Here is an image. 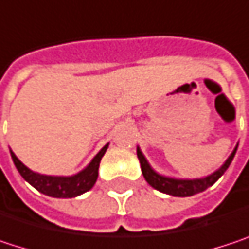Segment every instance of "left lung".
I'll list each match as a JSON object with an SVG mask.
<instances>
[{
  "label": "left lung",
  "instance_id": "left-lung-1",
  "mask_svg": "<svg viewBox=\"0 0 249 249\" xmlns=\"http://www.w3.org/2000/svg\"><path fill=\"white\" fill-rule=\"evenodd\" d=\"M238 145L233 148V151L231 153V156L225 160V163L215 170L212 174H208L205 177H199V178H177V177H170V176H164V174L157 173L151 164L148 163V160L145 159V156L142 154L141 148L137 147V157L140 160L141 164V172L144 178L147 180V183L154 187L156 190L176 196V197H187V196H193L196 193H200L203 190H206L208 187H211L215 181H218V178L226 172V169L229 167V164L232 163L235 153H236Z\"/></svg>",
  "mask_w": 249,
  "mask_h": 249
}]
</instances>
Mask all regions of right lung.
<instances>
[{
	"instance_id": "obj_1",
	"label": "right lung",
	"mask_w": 249,
	"mask_h": 249,
	"mask_svg": "<svg viewBox=\"0 0 249 249\" xmlns=\"http://www.w3.org/2000/svg\"><path fill=\"white\" fill-rule=\"evenodd\" d=\"M108 145H109V142L105 144L99 150V153L90 160V163L85 169H82L80 172L72 174V176H50V174L33 172L31 169H28L25 166L24 163H21L18 160V157L14 154L13 150H10V153H11V159H13L18 173L21 174L25 181L30 183L34 189H37L40 193L52 196V197L69 199V197L80 196L93 187V184L96 183V178H98L99 163H101L105 151L108 150Z\"/></svg>"
}]
</instances>
